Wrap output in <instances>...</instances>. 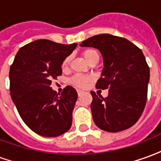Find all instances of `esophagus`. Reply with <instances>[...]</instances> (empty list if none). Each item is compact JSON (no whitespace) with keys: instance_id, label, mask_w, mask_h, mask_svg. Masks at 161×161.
Returning a JSON list of instances; mask_svg holds the SVG:
<instances>
[{"instance_id":"34e87169","label":"esophagus","mask_w":161,"mask_h":161,"mask_svg":"<svg viewBox=\"0 0 161 161\" xmlns=\"http://www.w3.org/2000/svg\"><path fill=\"white\" fill-rule=\"evenodd\" d=\"M82 93H83V91H80V90H77V95H78V96H80Z\"/></svg>"}]
</instances>
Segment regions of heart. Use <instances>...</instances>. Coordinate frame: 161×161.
<instances>
[{
    "label": "heart",
    "instance_id": "1",
    "mask_svg": "<svg viewBox=\"0 0 161 161\" xmlns=\"http://www.w3.org/2000/svg\"><path fill=\"white\" fill-rule=\"evenodd\" d=\"M82 55L84 57L85 60L87 61L88 63L91 64L93 61H98L99 60V54L94 49H86L84 50V52L82 53ZM70 57H66L62 62L61 64V68L63 70H66L68 69V66L70 64ZM92 80V78L89 76H84V75H80L77 74L75 75L70 79V84L74 85L75 87L77 88H84L85 86H87V84Z\"/></svg>",
    "mask_w": 161,
    "mask_h": 161
}]
</instances>
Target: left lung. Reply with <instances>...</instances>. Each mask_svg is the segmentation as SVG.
Wrapping results in <instances>:
<instances>
[{"instance_id": "1", "label": "left lung", "mask_w": 161, "mask_h": 161, "mask_svg": "<svg viewBox=\"0 0 161 161\" xmlns=\"http://www.w3.org/2000/svg\"><path fill=\"white\" fill-rule=\"evenodd\" d=\"M80 46L97 48L103 58L96 88L108 89V96L103 98L91 92L95 124L112 133L131 128L141 117L147 97L150 71L142 50L124 38L107 33L89 38Z\"/></svg>"}]
</instances>
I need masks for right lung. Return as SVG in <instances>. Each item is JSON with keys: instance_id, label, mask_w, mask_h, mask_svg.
I'll return each mask as SVG.
<instances>
[{"instance_id": "add662e5", "label": "right lung", "mask_w": 161, "mask_h": 161, "mask_svg": "<svg viewBox=\"0 0 161 161\" xmlns=\"http://www.w3.org/2000/svg\"><path fill=\"white\" fill-rule=\"evenodd\" d=\"M77 46L35 40L18 51L10 67L13 102L26 126L41 136L57 137L71 127L77 91L66 86L59 94L51 84L62 74L63 60Z\"/></svg>"}]
</instances>
